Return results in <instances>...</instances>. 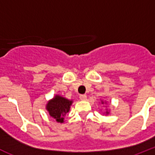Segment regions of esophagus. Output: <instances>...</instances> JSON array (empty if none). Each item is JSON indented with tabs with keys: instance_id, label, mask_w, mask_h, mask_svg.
Returning <instances> with one entry per match:
<instances>
[{
	"instance_id": "esophagus-1",
	"label": "esophagus",
	"mask_w": 155,
	"mask_h": 155,
	"mask_svg": "<svg viewBox=\"0 0 155 155\" xmlns=\"http://www.w3.org/2000/svg\"><path fill=\"white\" fill-rule=\"evenodd\" d=\"M79 98H80V99L81 101H84V100L87 99V95H85V94H81Z\"/></svg>"
}]
</instances>
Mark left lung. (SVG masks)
<instances>
[{
	"label": "left lung",
	"instance_id": "left-lung-1",
	"mask_svg": "<svg viewBox=\"0 0 155 155\" xmlns=\"http://www.w3.org/2000/svg\"><path fill=\"white\" fill-rule=\"evenodd\" d=\"M101 103H102V105H104V104H106V103H107V102H105H105H104V101H101ZM105 110H106V111H105V112L104 113H105V115L109 114V111L108 110V109H105Z\"/></svg>",
	"mask_w": 155,
	"mask_h": 155
}]
</instances>
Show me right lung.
I'll list each match as a JSON object with an SVG mask.
<instances>
[{
    "instance_id": "right-lung-1",
    "label": "right lung",
    "mask_w": 155,
    "mask_h": 155,
    "mask_svg": "<svg viewBox=\"0 0 155 155\" xmlns=\"http://www.w3.org/2000/svg\"><path fill=\"white\" fill-rule=\"evenodd\" d=\"M73 100L56 94L52 99L48 101L46 105V109L50 117L53 118L57 123L63 124L64 122V116L71 109Z\"/></svg>"
}]
</instances>
